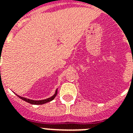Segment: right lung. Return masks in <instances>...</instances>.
<instances>
[{"mask_svg":"<svg viewBox=\"0 0 133 133\" xmlns=\"http://www.w3.org/2000/svg\"><path fill=\"white\" fill-rule=\"evenodd\" d=\"M1 72V71H0ZM57 93H58V89H56L55 92V94L51 96V97H50V98H47V99H45V100H30V99H28V98H23V97H21V96H20V95H18L17 96L19 97V98L22 99V100H23L25 102H27L28 103H30V104H33V105H43V104H45V103H47L50 102V101H51L54 98H55V96L57 95Z\"/></svg>","mask_w":133,"mask_h":133,"instance_id":"right-lung-1","label":"right lung"}]
</instances>
